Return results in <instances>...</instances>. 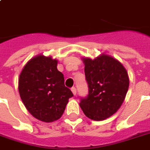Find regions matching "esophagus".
Returning a JSON list of instances; mask_svg holds the SVG:
<instances>
[{"label": "esophagus", "mask_w": 150, "mask_h": 150, "mask_svg": "<svg viewBox=\"0 0 150 150\" xmlns=\"http://www.w3.org/2000/svg\"><path fill=\"white\" fill-rule=\"evenodd\" d=\"M71 92H72L73 94L75 96V95H76V88H75V87H72V88H71Z\"/></svg>", "instance_id": "34e87169"}]
</instances>
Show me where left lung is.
<instances>
[{
	"label": "left lung",
	"mask_w": 150,
	"mask_h": 150,
	"mask_svg": "<svg viewBox=\"0 0 150 150\" xmlns=\"http://www.w3.org/2000/svg\"><path fill=\"white\" fill-rule=\"evenodd\" d=\"M82 60L89 94L81 98L79 106L89 118L103 121L116 113L124 102L129 86L128 72L109 55Z\"/></svg>",
	"instance_id": "left-lung-1"
}]
</instances>
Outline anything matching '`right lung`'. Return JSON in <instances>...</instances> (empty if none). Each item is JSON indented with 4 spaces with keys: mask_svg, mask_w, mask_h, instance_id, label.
Returning <instances> with one entry per match:
<instances>
[{
    "mask_svg": "<svg viewBox=\"0 0 150 150\" xmlns=\"http://www.w3.org/2000/svg\"><path fill=\"white\" fill-rule=\"evenodd\" d=\"M57 65L56 59L38 55L27 62L18 79V91L25 107L34 117L44 122L60 118L68 99L73 96Z\"/></svg>",
    "mask_w": 150,
    "mask_h": 150,
    "instance_id": "obj_1",
    "label": "right lung"
}]
</instances>
